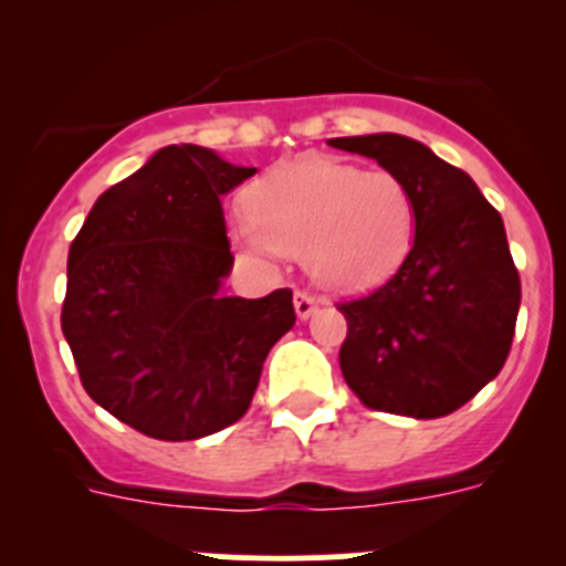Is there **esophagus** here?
Here are the masks:
<instances>
[{
	"label": "esophagus",
	"instance_id": "34e87169",
	"mask_svg": "<svg viewBox=\"0 0 566 566\" xmlns=\"http://www.w3.org/2000/svg\"><path fill=\"white\" fill-rule=\"evenodd\" d=\"M314 308H317V297L308 292H294V312H297L300 319L312 317Z\"/></svg>",
	"mask_w": 566,
	"mask_h": 566
}]
</instances>
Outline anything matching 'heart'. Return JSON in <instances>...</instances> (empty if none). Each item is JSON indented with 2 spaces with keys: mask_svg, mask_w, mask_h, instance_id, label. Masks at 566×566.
Instances as JSON below:
<instances>
[{
  "mask_svg": "<svg viewBox=\"0 0 566 566\" xmlns=\"http://www.w3.org/2000/svg\"><path fill=\"white\" fill-rule=\"evenodd\" d=\"M249 218L234 223L254 252L306 254L312 274L328 286L379 283L411 249L413 195L388 169L306 155L254 181Z\"/></svg>",
  "mask_w": 566,
  "mask_h": 566,
  "instance_id": "heart-1",
  "label": "heart"
}]
</instances>
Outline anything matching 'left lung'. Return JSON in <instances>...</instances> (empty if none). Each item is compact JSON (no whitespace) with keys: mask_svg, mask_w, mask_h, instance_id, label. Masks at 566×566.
Returning a JSON list of instances; mask_svg holds the SVG:
<instances>
[{"mask_svg":"<svg viewBox=\"0 0 566 566\" xmlns=\"http://www.w3.org/2000/svg\"><path fill=\"white\" fill-rule=\"evenodd\" d=\"M374 158L413 195L417 234L388 283L337 308L348 323L339 368L374 411L448 417L502 371L522 280L502 214L468 172L394 133L332 138Z\"/></svg>","mask_w":566,"mask_h":566,"instance_id":"1","label":"left lung"}]
</instances>
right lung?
<instances>
[{
  "mask_svg": "<svg viewBox=\"0 0 566 566\" xmlns=\"http://www.w3.org/2000/svg\"><path fill=\"white\" fill-rule=\"evenodd\" d=\"M258 172L172 144L93 203L70 243L62 332L84 391L135 431L201 439L252 405L292 289L223 297L234 263L221 198Z\"/></svg>",
  "mask_w": 566,
  "mask_h": 566,
  "instance_id": "right-lung-1",
  "label": "right lung"
}]
</instances>
